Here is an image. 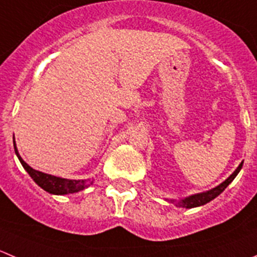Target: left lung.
I'll return each mask as SVG.
<instances>
[{"instance_id":"obj_1","label":"left lung","mask_w":257,"mask_h":257,"mask_svg":"<svg viewBox=\"0 0 257 257\" xmlns=\"http://www.w3.org/2000/svg\"><path fill=\"white\" fill-rule=\"evenodd\" d=\"M243 163H241L240 165H238V168H237L236 170H234L233 173H232L231 175H229L228 178H227L226 180H224L222 184H219L218 187L213 188V189L208 190V192H204V193H199V194H194V195H190V197L185 198V199H182L178 202V206L179 207H183V208H194V207H199V206H203V204L208 203V202H211L212 199H214L216 197H218L219 194H221L222 192H223L224 189H226L227 187H228L229 183L232 182V180L236 178V175L240 173L241 168H242Z\"/></svg>"}]
</instances>
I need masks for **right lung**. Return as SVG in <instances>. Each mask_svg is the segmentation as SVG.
Returning <instances> with one entry per match:
<instances>
[{"instance_id":"obj_1","label":"right lung","mask_w":257,"mask_h":257,"mask_svg":"<svg viewBox=\"0 0 257 257\" xmlns=\"http://www.w3.org/2000/svg\"><path fill=\"white\" fill-rule=\"evenodd\" d=\"M14 148H15V153H16L17 158H19L20 163L23 164L24 169L29 173V175L33 178L34 182H35L39 187L43 188L44 190L51 193V194H69V193H77V192H80V190L85 189V188L90 187V184L93 183L90 179L70 180V179H64V178H58V177H54V175L38 172V170L29 167L28 164L21 159L20 154H19V151H17L16 149V145H15V140H14Z\"/></svg>"}]
</instances>
